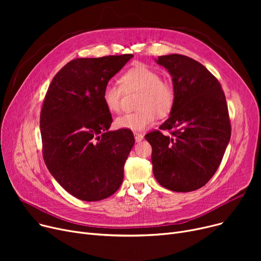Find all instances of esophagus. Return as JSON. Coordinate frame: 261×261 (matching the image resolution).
Returning <instances> with one entry per match:
<instances>
[{
  "label": "esophagus",
  "mask_w": 261,
  "mask_h": 261,
  "mask_svg": "<svg viewBox=\"0 0 261 261\" xmlns=\"http://www.w3.org/2000/svg\"><path fill=\"white\" fill-rule=\"evenodd\" d=\"M134 138H135V142H141L144 139V135L139 132H134Z\"/></svg>",
  "instance_id": "34e87169"
}]
</instances>
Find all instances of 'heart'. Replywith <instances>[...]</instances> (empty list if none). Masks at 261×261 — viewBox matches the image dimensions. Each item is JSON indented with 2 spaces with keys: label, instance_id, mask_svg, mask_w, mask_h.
I'll return each instance as SVG.
<instances>
[{
  "label": "heart",
  "instance_id": "obj_1",
  "mask_svg": "<svg viewBox=\"0 0 261 261\" xmlns=\"http://www.w3.org/2000/svg\"><path fill=\"white\" fill-rule=\"evenodd\" d=\"M138 92L140 110L115 118V127L130 131H144L153 125L158 114L167 115L173 107L175 92L170 82L161 78L154 68L136 63L119 77V86L108 84L102 91V100L110 112H118L125 93Z\"/></svg>",
  "mask_w": 261,
  "mask_h": 261
}]
</instances>
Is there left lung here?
Masks as SVG:
<instances>
[{
	"label": "left lung",
	"instance_id": "left-lung-1",
	"mask_svg": "<svg viewBox=\"0 0 261 261\" xmlns=\"http://www.w3.org/2000/svg\"><path fill=\"white\" fill-rule=\"evenodd\" d=\"M172 77L175 99L169 118L145 135L152 147L156 181L188 193L206 184L217 171L230 139V121L220 82L200 62L184 55L160 56Z\"/></svg>",
	"mask_w": 261,
	"mask_h": 261
}]
</instances>
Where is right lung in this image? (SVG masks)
Instances as JSON below:
<instances>
[{
    "label": "right lung",
    "mask_w": 261,
    "mask_h": 261,
    "mask_svg": "<svg viewBox=\"0 0 261 261\" xmlns=\"http://www.w3.org/2000/svg\"><path fill=\"white\" fill-rule=\"evenodd\" d=\"M132 57L74 59L46 92L40 114L43 159L55 180L82 201L106 199L121 185L134 136L126 129L109 131L112 116L102 91Z\"/></svg>",
    "instance_id": "1"
}]
</instances>
